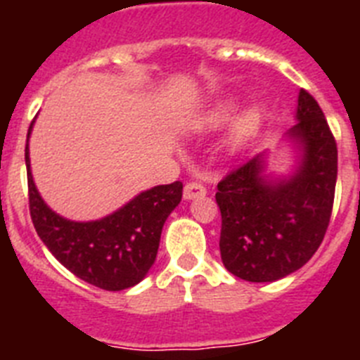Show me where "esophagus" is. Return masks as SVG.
Instances as JSON below:
<instances>
[{
	"label": "esophagus",
	"instance_id": "1",
	"mask_svg": "<svg viewBox=\"0 0 360 360\" xmlns=\"http://www.w3.org/2000/svg\"><path fill=\"white\" fill-rule=\"evenodd\" d=\"M205 193H207L205 186H203L202 182H196V180H193V182H187L186 187H184V198L186 200H193V198H198V196H205Z\"/></svg>",
	"mask_w": 360,
	"mask_h": 360
}]
</instances>
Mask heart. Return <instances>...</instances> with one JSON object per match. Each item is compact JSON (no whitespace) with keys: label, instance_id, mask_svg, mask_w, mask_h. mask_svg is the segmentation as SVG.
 I'll use <instances>...</instances> for the list:
<instances>
[{"label":"heart","instance_id":"1","mask_svg":"<svg viewBox=\"0 0 360 360\" xmlns=\"http://www.w3.org/2000/svg\"><path fill=\"white\" fill-rule=\"evenodd\" d=\"M236 110V104L232 101H225V103L216 104L212 110H209L205 115L200 117L198 122L195 124L196 128H216L221 124L227 122ZM266 117H269V110L265 104H254V106L247 108V110L238 117L231 129V146L232 148H243L245 144H249L254 136L259 133L262 126L265 124Z\"/></svg>","mask_w":360,"mask_h":360}]
</instances>
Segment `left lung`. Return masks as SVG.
<instances>
[{"label": "left lung", "instance_id": "left-lung-1", "mask_svg": "<svg viewBox=\"0 0 360 360\" xmlns=\"http://www.w3.org/2000/svg\"><path fill=\"white\" fill-rule=\"evenodd\" d=\"M297 120L288 135L304 153L290 180L265 182L263 155H256L218 184L221 262L245 281H276L301 269L328 229L337 182L335 136L307 90L299 91Z\"/></svg>", "mask_w": 360, "mask_h": 360}]
</instances>
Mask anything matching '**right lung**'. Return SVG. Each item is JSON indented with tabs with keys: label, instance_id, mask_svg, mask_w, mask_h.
I'll use <instances>...</instances> for the list:
<instances>
[{
	"label": "right lung",
	"instance_id": "add662e5",
	"mask_svg": "<svg viewBox=\"0 0 360 360\" xmlns=\"http://www.w3.org/2000/svg\"><path fill=\"white\" fill-rule=\"evenodd\" d=\"M32 124L28 128V136ZM28 207L36 232L61 265L103 290H126L155 263L165 219L182 200V182L157 186L97 221H70L46 207L32 180L25 148Z\"/></svg>",
	"mask_w": 360,
	"mask_h": 360
}]
</instances>
